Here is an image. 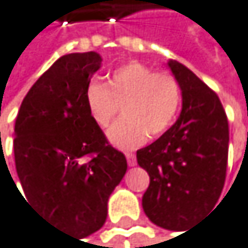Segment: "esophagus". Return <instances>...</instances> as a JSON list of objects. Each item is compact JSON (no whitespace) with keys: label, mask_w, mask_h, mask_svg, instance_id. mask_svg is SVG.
<instances>
[{"label":"esophagus","mask_w":248,"mask_h":248,"mask_svg":"<svg viewBox=\"0 0 248 248\" xmlns=\"http://www.w3.org/2000/svg\"><path fill=\"white\" fill-rule=\"evenodd\" d=\"M125 158H127L128 166H135V165H136V155H135L133 153H127V154H125Z\"/></svg>","instance_id":"1"}]
</instances>
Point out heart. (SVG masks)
Returning <instances> with one entry per match:
<instances>
[{"instance_id": "obj_1", "label": "heart", "mask_w": 248, "mask_h": 248, "mask_svg": "<svg viewBox=\"0 0 248 248\" xmlns=\"http://www.w3.org/2000/svg\"><path fill=\"white\" fill-rule=\"evenodd\" d=\"M181 100V85L172 73L154 72L142 62H127L112 73L108 85L91 82L85 91L90 115L103 128L123 106L124 118L108 133L120 148H135L148 135H163L180 112Z\"/></svg>"}]
</instances>
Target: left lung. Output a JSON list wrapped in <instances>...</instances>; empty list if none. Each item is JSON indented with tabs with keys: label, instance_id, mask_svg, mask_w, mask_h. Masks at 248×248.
<instances>
[{
	"label": "left lung",
	"instance_id": "left-lung-1",
	"mask_svg": "<svg viewBox=\"0 0 248 248\" xmlns=\"http://www.w3.org/2000/svg\"><path fill=\"white\" fill-rule=\"evenodd\" d=\"M181 85L183 109L155 142L138 150L150 175L143 211L154 224L184 231L216 206L226 180L229 124L218 95L181 62L170 60Z\"/></svg>",
	"mask_w": 248,
	"mask_h": 248
}]
</instances>
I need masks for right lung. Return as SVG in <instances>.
I'll return each mask as SVG.
<instances>
[{
	"label": "right lung",
	"instance_id": "obj_1",
	"mask_svg": "<svg viewBox=\"0 0 248 248\" xmlns=\"http://www.w3.org/2000/svg\"><path fill=\"white\" fill-rule=\"evenodd\" d=\"M100 64L97 52L57 60L25 95L15 124V163L25 202L78 238L105 224L109 196L127 170L124 154L109 145L85 102Z\"/></svg>",
	"mask_w": 248,
	"mask_h": 248
}]
</instances>
